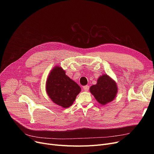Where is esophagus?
I'll return each instance as SVG.
<instances>
[{"instance_id": "esophagus-1", "label": "esophagus", "mask_w": 154, "mask_h": 154, "mask_svg": "<svg viewBox=\"0 0 154 154\" xmlns=\"http://www.w3.org/2000/svg\"><path fill=\"white\" fill-rule=\"evenodd\" d=\"M83 88H84V90L85 91H88V89H89V86H88V85H85V86L83 87Z\"/></svg>"}]
</instances>
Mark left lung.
Segmentation results:
<instances>
[{
    "instance_id": "obj_1",
    "label": "left lung",
    "mask_w": 154,
    "mask_h": 154,
    "mask_svg": "<svg viewBox=\"0 0 154 154\" xmlns=\"http://www.w3.org/2000/svg\"><path fill=\"white\" fill-rule=\"evenodd\" d=\"M90 92L99 103L102 105L112 101L117 92L116 83L107 75L100 77L96 85L91 87Z\"/></svg>"
}]
</instances>
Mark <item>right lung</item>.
Listing matches in <instances>:
<instances>
[{
  "mask_svg": "<svg viewBox=\"0 0 154 154\" xmlns=\"http://www.w3.org/2000/svg\"><path fill=\"white\" fill-rule=\"evenodd\" d=\"M46 91L51 100L63 108L72 106L81 88L66 75L60 67L57 66L48 75Z\"/></svg>",
  "mask_w": 154,
  "mask_h": 154,
  "instance_id": "add662e5",
  "label": "right lung"
}]
</instances>
